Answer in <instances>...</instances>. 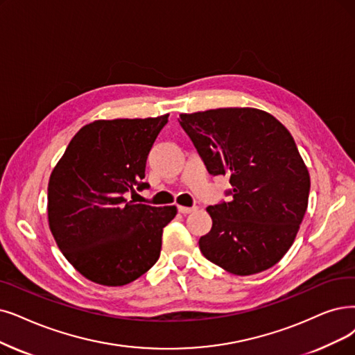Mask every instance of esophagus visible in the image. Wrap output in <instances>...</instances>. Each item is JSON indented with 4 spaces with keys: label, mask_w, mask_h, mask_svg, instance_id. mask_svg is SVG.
<instances>
[{
    "label": "esophagus",
    "mask_w": 355,
    "mask_h": 355,
    "mask_svg": "<svg viewBox=\"0 0 355 355\" xmlns=\"http://www.w3.org/2000/svg\"><path fill=\"white\" fill-rule=\"evenodd\" d=\"M180 214H191V212H195L198 208L196 207H178Z\"/></svg>",
    "instance_id": "esophagus-1"
}]
</instances>
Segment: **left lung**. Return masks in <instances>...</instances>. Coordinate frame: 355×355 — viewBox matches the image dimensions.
Here are the masks:
<instances>
[{"mask_svg":"<svg viewBox=\"0 0 355 355\" xmlns=\"http://www.w3.org/2000/svg\"><path fill=\"white\" fill-rule=\"evenodd\" d=\"M208 173L227 175L230 201L209 205L204 257L234 275L274 266L291 248L307 209L310 176L288 130L253 107L182 113L178 119Z\"/></svg>","mask_w":355,"mask_h":355,"instance_id":"1","label":"left lung"}]
</instances>
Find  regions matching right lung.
<instances>
[{
    "mask_svg": "<svg viewBox=\"0 0 355 355\" xmlns=\"http://www.w3.org/2000/svg\"><path fill=\"white\" fill-rule=\"evenodd\" d=\"M168 115L92 122L74 135L48 185V218L67 261L107 287L130 284L157 262L176 207L125 198L150 188L146 163Z\"/></svg>",
    "mask_w": 355,
    "mask_h": 355,
    "instance_id": "add662e5",
    "label": "right lung"
}]
</instances>
